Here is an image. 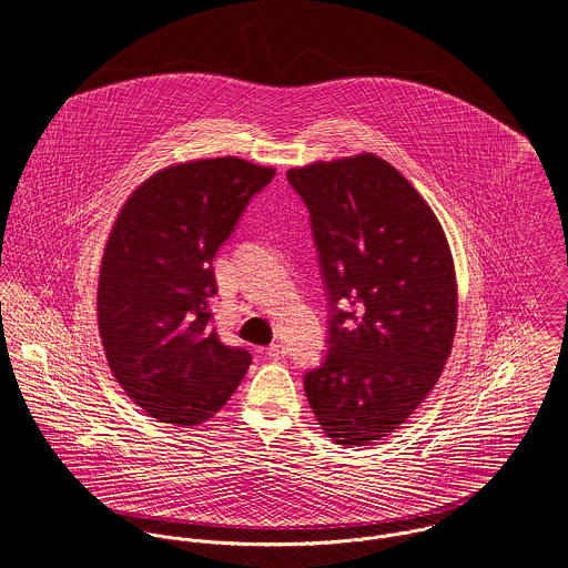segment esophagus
<instances>
[{
    "label": "esophagus",
    "instance_id": "esophagus-1",
    "mask_svg": "<svg viewBox=\"0 0 568 568\" xmlns=\"http://www.w3.org/2000/svg\"><path fill=\"white\" fill-rule=\"evenodd\" d=\"M286 354H288V349H286L282 343H273V345L266 349V356L273 358V361H280V358H284Z\"/></svg>",
    "mask_w": 568,
    "mask_h": 568
}]
</instances>
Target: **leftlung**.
I'll return each instance as SVG.
<instances>
[{
    "label": "left lung",
    "mask_w": 568,
    "mask_h": 568,
    "mask_svg": "<svg viewBox=\"0 0 568 568\" xmlns=\"http://www.w3.org/2000/svg\"><path fill=\"white\" fill-rule=\"evenodd\" d=\"M311 214L327 300L324 363L304 374L327 437H387L435 387L453 347L457 282L439 221L376 155L288 170Z\"/></svg>",
    "instance_id": "1"
}]
</instances>
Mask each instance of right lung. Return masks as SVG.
Instances as JSON below:
<instances>
[{"label":"right lung","mask_w":568,"mask_h":568,"mask_svg":"<svg viewBox=\"0 0 568 568\" xmlns=\"http://www.w3.org/2000/svg\"><path fill=\"white\" fill-rule=\"evenodd\" d=\"M273 168L239 158L170 165L122 207L104 248L98 325L115 381L144 413L207 422L243 381L251 354L212 327V262Z\"/></svg>","instance_id":"right-lung-1"}]
</instances>
